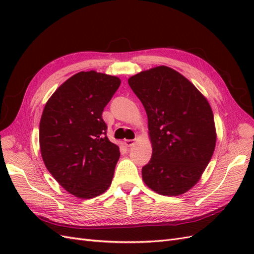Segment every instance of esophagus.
I'll use <instances>...</instances> for the list:
<instances>
[{"label":"esophagus","instance_id":"obj_1","mask_svg":"<svg viewBox=\"0 0 254 254\" xmlns=\"http://www.w3.org/2000/svg\"><path fill=\"white\" fill-rule=\"evenodd\" d=\"M124 144L127 146V147H131L135 144V140H125Z\"/></svg>","mask_w":254,"mask_h":254}]
</instances>
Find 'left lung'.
<instances>
[{
	"instance_id": "left-lung-1",
	"label": "left lung",
	"mask_w": 254,
	"mask_h": 254,
	"mask_svg": "<svg viewBox=\"0 0 254 254\" xmlns=\"http://www.w3.org/2000/svg\"><path fill=\"white\" fill-rule=\"evenodd\" d=\"M148 119L152 146L142 168L146 186L163 196L187 193L201 178L216 145L211 106L193 83L160 65L128 79Z\"/></svg>"
}]
</instances>
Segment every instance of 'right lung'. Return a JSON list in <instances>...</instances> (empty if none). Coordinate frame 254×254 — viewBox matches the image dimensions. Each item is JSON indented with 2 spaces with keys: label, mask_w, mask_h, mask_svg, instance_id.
<instances>
[{
  "label": "right lung",
  "mask_w": 254,
  "mask_h": 254,
  "mask_svg": "<svg viewBox=\"0 0 254 254\" xmlns=\"http://www.w3.org/2000/svg\"><path fill=\"white\" fill-rule=\"evenodd\" d=\"M120 84L117 76L82 71L45 104L39 125L43 162L75 197L94 198L111 186L120 148L107 136L102 114Z\"/></svg>",
  "instance_id": "1"
}]
</instances>
